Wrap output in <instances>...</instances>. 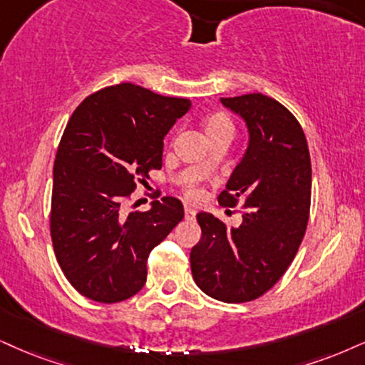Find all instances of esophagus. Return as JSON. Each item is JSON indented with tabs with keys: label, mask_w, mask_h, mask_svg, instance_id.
I'll use <instances>...</instances> for the list:
<instances>
[{
	"label": "esophagus",
	"mask_w": 365,
	"mask_h": 365,
	"mask_svg": "<svg viewBox=\"0 0 365 365\" xmlns=\"http://www.w3.org/2000/svg\"><path fill=\"white\" fill-rule=\"evenodd\" d=\"M195 217H196V211L192 210V208H190V206H186V208H184V218L192 220Z\"/></svg>",
	"instance_id": "34e87169"
}]
</instances>
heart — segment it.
<instances>
[{
	"mask_svg": "<svg viewBox=\"0 0 365 365\" xmlns=\"http://www.w3.org/2000/svg\"><path fill=\"white\" fill-rule=\"evenodd\" d=\"M205 132H206V137L213 138V137H218V135H223V133H228V135H233V123L230 120V116L222 113V111H217V113L210 115L208 118L205 120ZM210 169V160H205L203 164L200 165V170H208ZM182 195L186 197L187 201H192V203H197V201H201L205 197V187L201 186L197 181H192L187 184L186 187L182 190Z\"/></svg>",
	"mask_w": 365,
	"mask_h": 365,
	"instance_id": "obj_1",
	"label": "heart"
}]
</instances>
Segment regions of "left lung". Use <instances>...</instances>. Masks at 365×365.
<instances>
[{"label":"left lung","instance_id":"1","mask_svg":"<svg viewBox=\"0 0 365 365\" xmlns=\"http://www.w3.org/2000/svg\"><path fill=\"white\" fill-rule=\"evenodd\" d=\"M247 121L250 143L233 170L222 206L242 205L244 222L228 228L197 213L200 242L191 250L196 286L223 303H247L272 289L303 242L312 205V159L299 121L260 93L222 98Z\"/></svg>","mask_w":365,"mask_h":365}]
</instances>
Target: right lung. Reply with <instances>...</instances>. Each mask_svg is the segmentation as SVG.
I'll return each mask as SVG.
<instances>
[{
	"instance_id": "right-lung-1",
	"label": "right lung",
	"mask_w": 365,
	"mask_h": 365,
	"mask_svg": "<svg viewBox=\"0 0 365 365\" xmlns=\"http://www.w3.org/2000/svg\"><path fill=\"white\" fill-rule=\"evenodd\" d=\"M190 108L184 98L121 83L93 93L67 121L48 220L57 262L84 298L111 304L137 294L152 249L184 218L170 196L147 211L127 205L137 184L162 168L164 137Z\"/></svg>"
}]
</instances>
